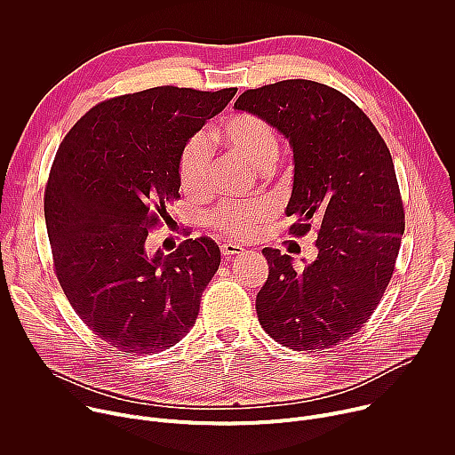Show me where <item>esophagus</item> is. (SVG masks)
Listing matches in <instances>:
<instances>
[{
  "label": "esophagus",
  "instance_id": "34e87169",
  "mask_svg": "<svg viewBox=\"0 0 455 455\" xmlns=\"http://www.w3.org/2000/svg\"><path fill=\"white\" fill-rule=\"evenodd\" d=\"M243 251H244V248H243L241 244H235V243H225V244H221V253H223L225 257L239 255V253H243Z\"/></svg>",
  "mask_w": 455,
  "mask_h": 455
}]
</instances>
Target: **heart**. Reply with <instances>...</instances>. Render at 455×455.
Listing matches in <instances>:
<instances>
[{"instance_id": "1", "label": "heart", "mask_w": 455, "mask_h": 455, "mask_svg": "<svg viewBox=\"0 0 455 455\" xmlns=\"http://www.w3.org/2000/svg\"><path fill=\"white\" fill-rule=\"evenodd\" d=\"M216 139L230 151L241 155L259 171H270L279 158V135L265 118L251 113H237L227 118L216 132ZM212 172V146L207 135H192L178 156V176L188 194L207 188ZM275 214L270 200L248 204L225 202L216 207L209 220L218 230L234 237H250Z\"/></svg>"}]
</instances>
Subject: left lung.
<instances>
[{
    "instance_id": "1",
    "label": "left lung",
    "mask_w": 455,
    "mask_h": 455,
    "mask_svg": "<svg viewBox=\"0 0 455 455\" xmlns=\"http://www.w3.org/2000/svg\"><path fill=\"white\" fill-rule=\"evenodd\" d=\"M234 108L265 118L290 142V232L320 225L318 255L302 274L290 255L263 250L268 279L255 299L259 322L295 351L339 346L362 330L395 272L405 214L391 153L351 99L315 81L246 90Z\"/></svg>"
}]
</instances>
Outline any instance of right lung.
I'll list each match as a JSON object with an SVG mask.
<instances>
[{
	"label": "right lung",
	"mask_w": 455,
	"mask_h": 455,
	"mask_svg": "<svg viewBox=\"0 0 455 455\" xmlns=\"http://www.w3.org/2000/svg\"><path fill=\"white\" fill-rule=\"evenodd\" d=\"M237 88L158 86L92 108L64 137L44 190L59 284L111 347L149 355L183 339L220 268V246L187 239L146 251L149 228L180 198L178 156Z\"/></svg>",
	"instance_id": "1"
}]
</instances>
